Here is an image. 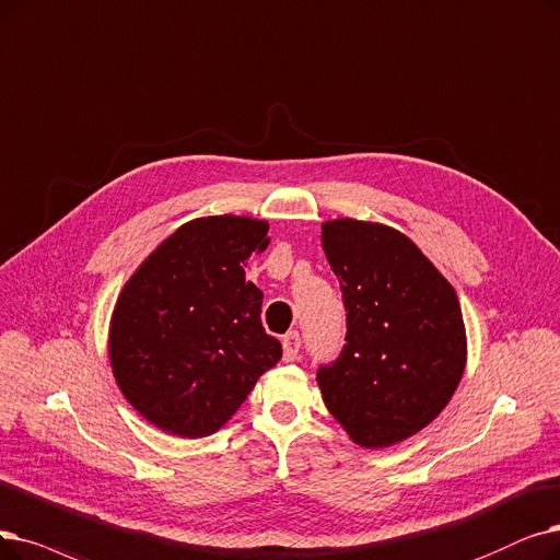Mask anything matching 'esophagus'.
I'll return each instance as SVG.
<instances>
[{
	"label": "esophagus",
	"mask_w": 560,
	"mask_h": 560,
	"mask_svg": "<svg viewBox=\"0 0 560 560\" xmlns=\"http://www.w3.org/2000/svg\"><path fill=\"white\" fill-rule=\"evenodd\" d=\"M283 346V361H295L298 359V352H300V334L298 331H290L283 336L281 340Z\"/></svg>",
	"instance_id": "obj_1"
}]
</instances>
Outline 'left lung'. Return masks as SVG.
<instances>
[{
  "mask_svg": "<svg viewBox=\"0 0 560 560\" xmlns=\"http://www.w3.org/2000/svg\"><path fill=\"white\" fill-rule=\"evenodd\" d=\"M323 247L348 311V343L318 371L329 415L361 448H388L442 415L467 366L455 288L405 233L340 217Z\"/></svg>",
  "mask_w": 560,
  "mask_h": 560,
  "instance_id": "1",
  "label": "left lung"
}]
</instances>
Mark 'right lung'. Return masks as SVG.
Here are the masks:
<instances>
[{
  "instance_id": "right-lung-1",
  "label": "right lung",
  "mask_w": 560,
  "mask_h": 560,
  "mask_svg": "<svg viewBox=\"0 0 560 560\" xmlns=\"http://www.w3.org/2000/svg\"><path fill=\"white\" fill-rule=\"evenodd\" d=\"M265 220L197 217L143 258L116 298L107 354L120 394L158 430H220L281 359L245 267L270 245Z\"/></svg>"
}]
</instances>
